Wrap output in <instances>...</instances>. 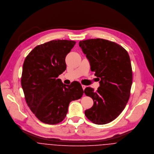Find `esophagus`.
I'll use <instances>...</instances> for the list:
<instances>
[{
  "instance_id": "esophagus-1",
  "label": "esophagus",
  "mask_w": 154,
  "mask_h": 154,
  "mask_svg": "<svg viewBox=\"0 0 154 154\" xmlns=\"http://www.w3.org/2000/svg\"><path fill=\"white\" fill-rule=\"evenodd\" d=\"M82 89L84 90L86 87H87V86L86 85H82Z\"/></svg>"
}]
</instances>
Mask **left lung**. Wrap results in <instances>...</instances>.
<instances>
[{"label":"left lung","instance_id":"1","mask_svg":"<svg viewBox=\"0 0 154 154\" xmlns=\"http://www.w3.org/2000/svg\"><path fill=\"white\" fill-rule=\"evenodd\" d=\"M79 45L91 71L100 79L97 91L90 87L84 90L94 101L85 114L95 124L109 123L124 110L130 97L132 69L129 55L122 46L102 38L81 41Z\"/></svg>","mask_w":154,"mask_h":154}]
</instances>
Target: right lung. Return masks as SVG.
<instances>
[{
	"label": "right lung",
	"instance_id": "add662e5",
	"mask_svg": "<svg viewBox=\"0 0 154 154\" xmlns=\"http://www.w3.org/2000/svg\"><path fill=\"white\" fill-rule=\"evenodd\" d=\"M76 42L52 40L36 46L26 57L21 86L28 106L42 122L56 125L66 117L69 103L81 98L84 90L73 81L62 83L59 75L66 69V55Z\"/></svg>",
	"mask_w": 154,
	"mask_h": 154
}]
</instances>
